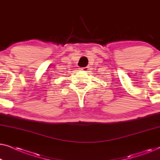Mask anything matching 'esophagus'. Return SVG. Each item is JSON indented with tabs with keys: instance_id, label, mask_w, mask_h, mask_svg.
<instances>
[{
	"instance_id": "obj_1",
	"label": "esophagus",
	"mask_w": 160,
	"mask_h": 160,
	"mask_svg": "<svg viewBox=\"0 0 160 160\" xmlns=\"http://www.w3.org/2000/svg\"><path fill=\"white\" fill-rule=\"evenodd\" d=\"M89 66H87V67H84V68H81V70H82V71H84V72H87L89 71Z\"/></svg>"
}]
</instances>
